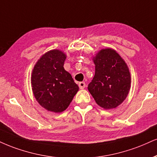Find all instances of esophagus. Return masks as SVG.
Returning <instances> with one entry per match:
<instances>
[{
    "mask_svg": "<svg viewBox=\"0 0 157 157\" xmlns=\"http://www.w3.org/2000/svg\"><path fill=\"white\" fill-rule=\"evenodd\" d=\"M79 87H80V89H83V88H85V87H86V83H85V82H79Z\"/></svg>",
    "mask_w": 157,
    "mask_h": 157,
    "instance_id": "34e87169",
    "label": "esophagus"
}]
</instances>
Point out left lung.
<instances>
[{
	"label": "left lung",
	"instance_id": "8db88e82",
	"mask_svg": "<svg viewBox=\"0 0 157 157\" xmlns=\"http://www.w3.org/2000/svg\"><path fill=\"white\" fill-rule=\"evenodd\" d=\"M95 75L88 89L98 105L116 108L125 100L131 87V76L124 60L116 50L102 49L93 58Z\"/></svg>",
	"mask_w": 157,
	"mask_h": 157
}]
</instances>
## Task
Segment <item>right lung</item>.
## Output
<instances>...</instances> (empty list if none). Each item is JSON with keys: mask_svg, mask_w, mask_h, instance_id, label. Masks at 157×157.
Returning <instances> with one entry per match:
<instances>
[{"mask_svg": "<svg viewBox=\"0 0 157 157\" xmlns=\"http://www.w3.org/2000/svg\"><path fill=\"white\" fill-rule=\"evenodd\" d=\"M67 56L59 50L47 52L38 60L32 71L33 95L47 110L61 113L70 105L79 87L64 69Z\"/></svg>", "mask_w": 157, "mask_h": 157, "instance_id": "add662e5", "label": "right lung"}]
</instances>
